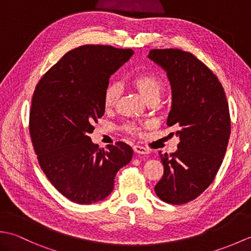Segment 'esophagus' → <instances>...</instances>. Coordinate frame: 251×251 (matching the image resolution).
<instances>
[{"mask_svg": "<svg viewBox=\"0 0 251 251\" xmlns=\"http://www.w3.org/2000/svg\"><path fill=\"white\" fill-rule=\"evenodd\" d=\"M134 151L138 154H148L149 153V150L147 148L142 147V146H134Z\"/></svg>", "mask_w": 251, "mask_h": 251, "instance_id": "esophagus-1", "label": "esophagus"}]
</instances>
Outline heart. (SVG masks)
<instances>
[{
  "mask_svg": "<svg viewBox=\"0 0 251 251\" xmlns=\"http://www.w3.org/2000/svg\"><path fill=\"white\" fill-rule=\"evenodd\" d=\"M129 83L149 102L158 101L164 92L165 85L163 79L156 74L142 72L137 73L129 78ZM120 87L117 84H109L103 92V105L106 110L114 108L120 97ZM124 129L132 135H138L141 132V125L134 122H128L124 125Z\"/></svg>",
  "mask_w": 251,
  "mask_h": 251,
  "instance_id": "1",
  "label": "heart"
}]
</instances>
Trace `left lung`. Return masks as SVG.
<instances>
[{"mask_svg": "<svg viewBox=\"0 0 251 251\" xmlns=\"http://www.w3.org/2000/svg\"><path fill=\"white\" fill-rule=\"evenodd\" d=\"M149 58L167 72L173 103L167 125L180 138L175 153L159 154L164 175L155 193L165 202L195 200L214 181L231 135L226 96L205 63L181 50H152Z\"/></svg>", "mask_w": 251, "mask_h": 251, "instance_id": "obj_1", "label": "left lung"}]
</instances>
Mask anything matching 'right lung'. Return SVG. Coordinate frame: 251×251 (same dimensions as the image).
Here are the masks:
<instances>
[{
  "label": "right lung",
  "mask_w": 251,
  "mask_h": 251,
  "mask_svg": "<svg viewBox=\"0 0 251 251\" xmlns=\"http://www.w3.org/2000/svg\"><path fill=\"white\" fill-rule=\"evenodd\" d=\"M134 54L108 45H83L52 66L32 97L29 130L40 166L60 193L77 204L103 201L117 172L131 161L119 141L100 149L89 134L104 114L109 78Z\"/></svg>",
  "instance_id": "add662e5"
}]
</instances>
